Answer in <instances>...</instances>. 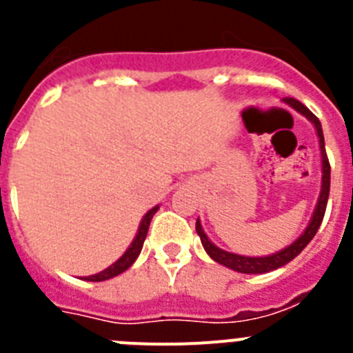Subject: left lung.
Instances as JSON below:
<instances>
[{
    "instance_id": "1",
    "label": "left lung",
    "mask_w": 353,
    "mask_h": 353,
    "mask_svg": "<svg viewBox=\"0 0 353 353\" xmlns=\"http://www.w3.org/2000/svg\"><path fill=\"white\" fill-rule=\"evenodd\" d=\"M286 104L292 105L293 109H297L299 113L304 114V117L310 118L311 121L314 123L316 127V132H318V138H320V152H322V192H320V198H318V205H316V210L313 214V219H311L310 226L305 228V232L299 236L292 245L285 248L283 251L276 252V254H270V256H261V258H251V256H240V254H233V252H226L223 249H219L217 245H214L208 240V236L205 235L203 228L199 224V221H196V232H198L199 239H201V244H203L205 251L208 252V256L212 258L214 261L217 263L224 265L228 269L236 270V272H242V274H265V272H270V270H276L283 265H286L288 261H292L293 258L299 256L302 252V249L305 245L310 244L313 236L316 235L318 228L322 224L323 221V215H325V208H327V199H329V191H330V164H329V159H327L325 154V143H323V132H322V123L311 113L310 109L305 108L302 102H299L297 99H292V97H286L285 99Z\"/></svg>"
}]
</instances>
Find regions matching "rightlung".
Instances as JSON below:
<instances>
[{
  "mask_svg": "<svg viewBox=\"0 0 353 353\" xmlns=\"http://www.w3.org/2000/svg\"><path fill=\"white\" fill-rule=\"evenodd\" d=\"M159 207H154L152 210H148L145 214V217H143L141 221V226H139L138 230V235H136V239L132 240V244H130V248L127 249L125 254L120 258V260L117 261V263H113L111 267H108L105 270H102V272L95 274V276H90V277H84V281H105V279H111V277L118 276V274L125 272L127 269H129L130 265L136 261V258L139 256V252H141L143 249V242H145L146 239V233H148V226H150V221H152V217H154V214L157 212Z\"/></svg>",
  "mask_w": 353,
  "mask_h": 353,
  "instance_id": "add662e5",
  "label": "right lung"
}]
</instances>
